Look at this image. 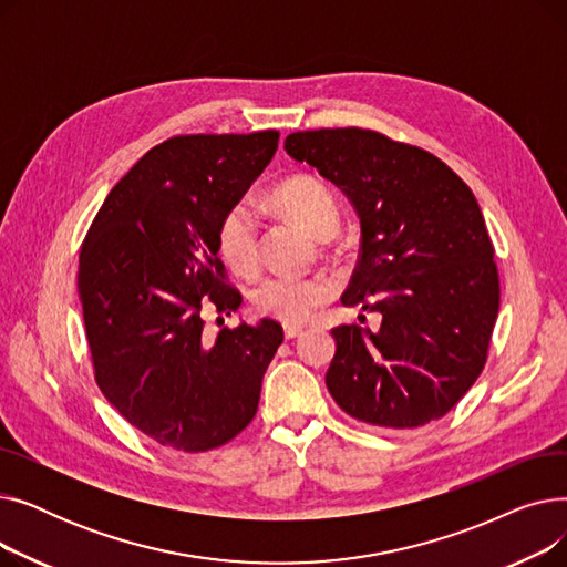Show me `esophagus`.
I'll return each instance as SVG.
<instances>
[{"label": "esophagus", "instance_id": "1", "mask_svg": "<svg viewBox=\"0 0 567 567\" xmlns=\"http://www.w3.org/2000/svg\"><path fill=\"white\" fill-rule=\"evenodd\" d=\"M303 333V326L299 323H285V338L291 340V338H299Z\"/></svg>", "mask_w": 567, "mask_h": 567}]
</instances>
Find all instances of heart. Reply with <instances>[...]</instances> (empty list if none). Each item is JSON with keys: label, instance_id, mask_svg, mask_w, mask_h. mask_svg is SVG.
Returning a JSON list of instances; mask_svg holds the SVG:
<instances>
[{"label": "heart", "instance_id": "b5f03b06", "mask_svg": "<svg viewBox=\"0 0 567 567\" xmlns=\"http://www.w3.org/2000/svg\"><path fill=\"white\" fill-rule=\"evenodd\" d=\"M274 202L280 212L299 223L319 241H329L340 227V208L331 188L315 176H293L285 182ZM220 252L236 274H255L259 252V220L252 208L241 202L225 214L218 231ZM331 287L319 278L268 276L252 289V301L259 312L280 321H303L321 303L329 301Z\"/></svg>", "mask_w": 567, "mask_h": 567}]
</instances>
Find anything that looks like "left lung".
<instances>
[{"instance_id": "left-lung-1", "label": "left lung", "mask_w": 567, "mask_h": 567, "mask_svg": "<svg viewBox=\"0 0 567 567\" xmlns=\"http://www.w3.org/2000/svg\"><path fill=\"white\" fill-rule=\"evenodd\" d=\"M285 152L351 202L361 257L342 306L381 315L379 331H331L329 393L351 419L379 427L441 419L483 372L501 299L471 188L423 148L363 128L291 133Z\"/></svg>"}]
</instances>
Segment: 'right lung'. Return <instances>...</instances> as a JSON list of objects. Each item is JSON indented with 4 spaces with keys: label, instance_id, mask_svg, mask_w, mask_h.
<instances>
[{
    "label": "right lung",
    "instance_id": "add662e5",
    "mask_svg": "<svg viewBox=\"0 0 567 567\" xmlns=\"http://www.w3.org/2000/svg\"><path fill=\"white\" fill-rule=\"evenodd\" d=\"M278 131L178 135L146 152L89 229L78 293L96 383L148 439L218 449L255 419L282 326L261 319L204 336L202 306L234 312L218 231L271 163Z\"/></svg>",
    "mask_w": 567,
    "mask_h": 567
}]
</instances>
